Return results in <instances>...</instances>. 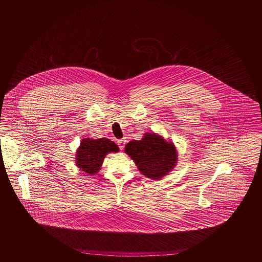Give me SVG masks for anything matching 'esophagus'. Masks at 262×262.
Segmentation results:
<instances>
[{"label":"esophagus","mask_w":262,"mask_h":262,"mask_svg":"<svg viewBox=\"0 0 262 262\" xmlns=\"http://www.w3.org/2000/svg\"><path fill=\"white\" fill-rule=\"evenodd\" d=\"M117 143H118V146H119L120 150H123L124 148H125V144H126V139H119L118 141H117Z\"/></svg>","instance_id":"esophagus-1"}]
</instances>
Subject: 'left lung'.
<instances>
[{
    "mask_svg": "<svg viewBox=\"0 0 262 262\" xmlns=\"http://www.w3.org/2000/svg\"><path fill=\"white\" fill-rule=\"evenodd\" d=\"M125 152L141 174L152 180H160L170 173L178 160L173 142H167L161 135L154 133H146L141 140L127 143Z\"/></svg>",
    "mask_w": 262,
    "mask_h": 262,
    "instance_id": "left-lung-1",
    "label": "left lung"
}]
</instances>
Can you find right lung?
Instances as JSON below:
<instances>
[{
  "label": "right lung",
  "mask_w": 262,
  "mask_h": 262,
  "mask_svg": "<svg viewBox=\"0 0 262 262\" xmlns=\"http://www.w3.org/2000/svg\"><path fill=\"white\" fill-rule=\"evenodd\" d=\"M118 146L107 138H83L76 154V165L89 174L98 173L108 152H117Z\"/></svg>",
  "instance_id": "right-lung-1"
}]
</instances>
